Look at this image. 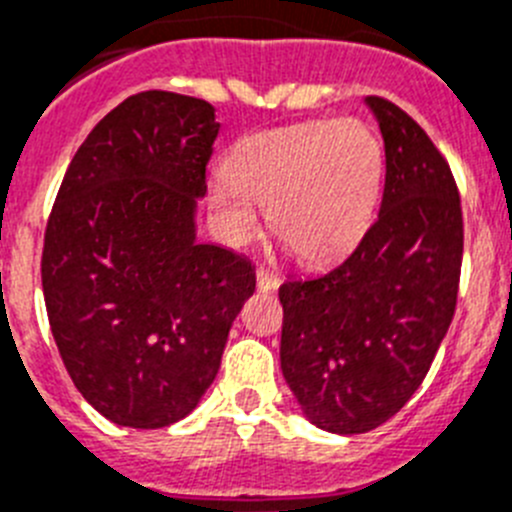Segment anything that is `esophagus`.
I'll return each instance as SVG.
<instances>
[{"label":"esophagus","mask_w":512,"mask_h":512,"mask_svg":"<svg viewBox=\"0 0 512 512\" xmlns=\"http://www.w3.org/2000/svg\"><path fill=\"white\" fill-rule=\"evenodd\" d=\"M280 285V278L275 273H267L265 267H257V290L267 293V290H275Z\"/></svg>","instance_id":"34e87169"}]
</instances>
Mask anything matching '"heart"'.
I'll list each match as a JSON object with an SVG mask.
<instances>
[{"label":"heart","instance_id":"heart-1","mask_svg":"<svg viewBox=\"0 0 512 512\" xmlns=\"http://www.w3.org/2000/svg\"><path fill=\"white\" fill-rule=\"evenodd\" d=\"M382 142L357 119H316L247 135L209 183V209L232 242L270 216L280 245L308 265L336 260L365 234L380 196Z\"/></svg>","mask_w":512,"mask_h":512}]
</instances>
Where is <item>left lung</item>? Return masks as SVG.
I'll use <instances>...</instances> for the list:
<instances>
[{"label": "left lung", "instance_id": "obj_1", "mask_svg": "<svg viewBox=\"0 0 512 512\" xmlns=\"http://www.w3.org/2000/svg\"><path fill=\"white\" fill-rule=\"evenodd\" d=\"M385 140L375 224L329 273L280 285V367L308 421L365 434L426 377L457 308L464 222L439 147L393 101L367 96Z\"/></svg>", "mask_w": 512, "mask_h": 512}]
</instances>
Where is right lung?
Instances as JSON below:
<instances>
[{
    "label": "right lung",
    "mask_w": 512,
    "mask_h": 512,
    "mask_svg": "<svg viewBox=\"0 0 512 512\" xmlns=\"http://www.w3.org/2000/svg\"><path fill=\"white\" fill-rule=\"evenodd\" d=\"M219 122L204 99L142 91L96 124L45 227L43 293L78 393L117 426L199 405L255 293L245 255L196 242Z\"/></svg>",
    "instance_id": "obj_1"
}]
</instances>
